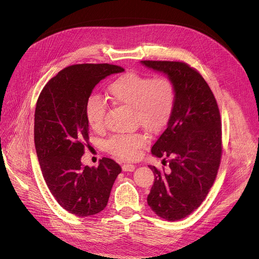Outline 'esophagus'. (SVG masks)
I'll return each instance as SVG.
<instances>
[{
    "label": "esophagus",
    "instance_id": "esophagus-1",
    "mask_svg": "<svg viewBox=\"0 0 259 259\" xmlns=\"http://www.w3.org/2000/svg\"><path fill=\"white\" fill-rule=\"evenodd\" d=\"M122 169H123V171H129V172H132V171H134L135 166H134L133 164H124V165L122 166Z\"/></svg>",
    "mask_w": 259,
    "mask_h": 259
}]
</instances>
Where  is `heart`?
<instances>
[{"instance_id": "obj_1", "label": "heart", "mask_w": 259, "mask_h": 259, "mask_svg": "<svg viewBox=\"0 0 259 259\" xmlns=\"http://www.w3.org/2000/svg\"><path fill=\"white\" fill-rule=\"evenodd\" d=\"M109 100L116 105L133 108L135 119L147 132L156 134L164 129L172 115L176 89L173 81L166 76L140 75L126 72L117 78L107 88ZM106 103L92 95L86 103V119L96 132L105 125ZM145 138L141 134L115 135L106 142V150L121 160H133L143 146Z\"/></svg>"}]
</instances>
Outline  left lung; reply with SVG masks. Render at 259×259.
I'll use <instances>...</instances> for the list:
<instances>
[{
    "instance_id": "8db88e82",
    "label": "left lung",
    "mask_w": 259,
    "mask_h": 259,
    "mask_svg": "<svg viewBox=\"0 0 259 259\" xmlns=\"http://www.w3.org/2000/svg\"><path fill=\"white\" fill-rule=\"evenodd\" d=\"M141 64L170 78L176 99L166 130L152 147L169 171L149 166L155 181L147 204L169 221L183 219L205 200L221 158V121L216 99L200 73L179 61L143 60Z\"/></svg>"
}]
</instances>
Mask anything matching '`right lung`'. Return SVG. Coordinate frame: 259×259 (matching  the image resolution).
<instances>
[{
	"mask_svg": "<svg viewBox=\"0 0 259 259\" xmlns=\"http://www.w3.org/2000/svg\"><path fill=\"white\" fill-rule=\"evenodd\" d=\"M122 71L108 63L67 66L46 84L36 101L34 145L43 177L57 203L77 216L102 211L122 171L108 158L97 168L81 162L89 146L87 100L101 80Z\"/></svg>",
	"mask_w": 259,
	"mask_h": 259,
	"instance_id": "right-lung-1",
	"label": "right lung"
}]
</instances>
